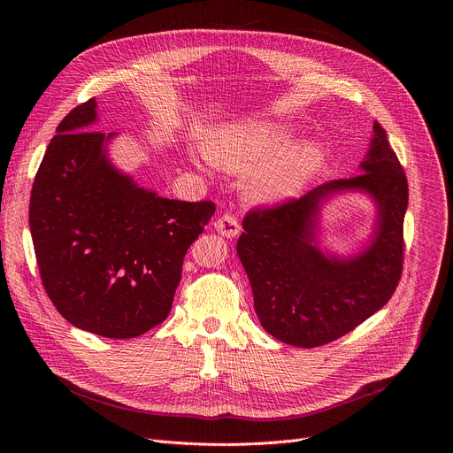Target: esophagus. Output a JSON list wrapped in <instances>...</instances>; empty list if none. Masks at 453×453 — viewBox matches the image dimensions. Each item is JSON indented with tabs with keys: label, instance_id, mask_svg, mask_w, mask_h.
Returning a JSON list of instances; mask_svg holds the SVG:
<instances>
[{
	"label": "esophagus",
	"instance_id": "esophagus-1",
	"mask_svg": "<svg viewBox=\"0 0 453 453\" xmlns=\"http://www.w3.org/2000/svg\"><path fill=\"white\" fill-rule=\"evenodd\" d=\"M213 226H215L217 233L222 234V236H226V238H234V236H238V233H240V224H238V220H236L234 217H231V215H222V217H219Z\"/></svg>",
	"mask_w": 453,
	"mask_h": 453
}]
</instances>
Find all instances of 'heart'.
Segmentation results:
<instances>
[{"label": "heart", "mask_w": 453, "mask_h": 453, "mask_svg": "<svg viewBox=\"0 0 453 453\" xmlns=\"http://www.w3.org/2000/svg\"><path fill=\"white\" fill-rule=\"evenodd\" d=\"M290 140V128L276 121H250L219 131L206 143L208 159L226 172H247L245 197L256 204L290 199L320 172L325 157L311 142Z\"/></svg>", "instance_id": "obj_1"}]
</instances>
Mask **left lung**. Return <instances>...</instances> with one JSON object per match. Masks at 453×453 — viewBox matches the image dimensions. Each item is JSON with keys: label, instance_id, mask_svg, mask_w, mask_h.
<instances>
[{"label": "left lung", "instance_id": "obj_1", "mask_svg": "<svg viewBox=\"0 0 453 453\" xmlns=\"http://www.w3.org/2000/svg\"><path fill=\"white\" fill-rule=\"evenodd\" d=\"M342 192H364L377 210L368 243L348 257L319 245L321 206ZM407 204L405 172L374 121L358 175L320 184L283 206L247 213L236 252L265 332L290 346L317 348L378 311L402 276Z\"/></svg>", "mask_w": 453, "mask_h": 453}]
</instances>
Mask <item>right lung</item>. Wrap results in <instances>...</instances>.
Returning a JSON list of instances; mask_svg holds the SVG:
<instances>
[{
    "instance_id": "obj_1",
    "label": "right lung",
    "mask_w": 453,
    "mask_h": 453,
    "mask_svg": "<svg viewBox=\"0 0 453 453\" xmlns=\"http://www.w3.org/2000/svg\"><path fill=\"white\" fill-rule=\"evenodd\" d=\"M96 100L58 127L37 170L30 233L44 290L75 328L133 339L172 310L188 247L215 204L165 199L109 157L118 133L91 131Z\"/></svg>"
}]
</instances>
